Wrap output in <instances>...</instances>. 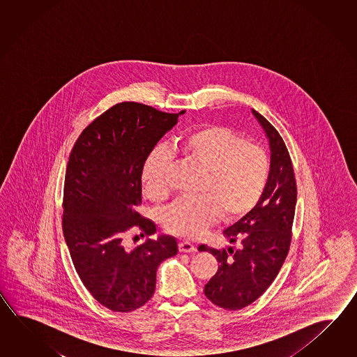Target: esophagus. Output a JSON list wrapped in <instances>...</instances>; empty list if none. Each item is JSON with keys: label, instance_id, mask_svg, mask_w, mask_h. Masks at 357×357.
<instances>
[{"label": "esophagus", "instance_id": "obj_1", "mask_svg": "<svg viewBox=\"0 0 357 357\" xmlns=\"http://www.w3.org/2000/svg\"><path fill=\"white\" fill-rule=\"evenodd\" d=\"M178 250H180V252H194V251H197V246L189 243V241H180L178 243Z\"/></svg>", "mask_w": 357, "mask_h": 357}]
</instances>
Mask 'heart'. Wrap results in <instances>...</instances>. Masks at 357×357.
I'll list each match as a JSON object with an SVG mask.
<instances>
[{
	"label": "heart",
	"instance_id": "1",
	"mask_svg": "<svg viewBox=\"0 0 357 357\" xmlns=\"http://www.w3.org/2000/svg\"><path fill=\"white\" fill-rule=\"evenodd\" d=\"M172 152L203 171L195 199H178L162 215L165 229L183 238L203 235L215 220L240 218L263 197L271 176V157L260 145L234 130L209 125L172 143ZM172 155L155 148L142 172L144 194L154 202L168 195L167 171Z\"/></svg>",
	"mask_w": 357,
	"mask_h": 357
}]
</instances>
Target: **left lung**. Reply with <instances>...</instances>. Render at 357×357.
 Here are the masks:
<instances>
[{
    "instance_id": "8db88e82",
    "label": "left lung",
    "mask_w": 357,
    "mask_h": 357,
    "mask_svg": "<svg viewBox=\"0 0 357 357\" xmlns=\"http://www.w3.org/2000/svg\"><path fill=\"white\" fill-rule=\"evenodd\" d=\"M252 114L266 131L272 152L266 191L257 206L223 234L229 243H240L237 250L199 246L220 263L217 273L205 284V296L227 310L250 305L272 284L289 254L296 208V178L289 149L266 117L255 109Z\"/></svg>"
}]
</instances>
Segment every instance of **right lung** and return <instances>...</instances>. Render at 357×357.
<instances>
[{
	"label": "right lung",
	"mask_w": 357,
	"mask_h": 357,
	"mask_svg": "<svg viewBox=\"0 0 357 357\" xmlns=\"http://www.w3.org/2000/svg\"><path fill=\"white\" fill-rule=\"evenodd\" d=\"M137 102L108 108L77 137L68 157L62 231L76 273L100 305L130 312L152 298L163 260L177 254L171 236L130 250L122 241L131 228L155 232L140 215L145 160L178 116Z\"/></svg>",
	"instance_id": "right-lung-1"
}]
</instances>
